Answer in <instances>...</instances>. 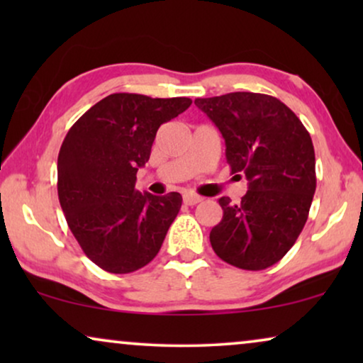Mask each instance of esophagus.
Wrapping results in <instances>:
<instances>
[{
	"label": "esophagus",
	"mask_w": 363,
	"mask_h": 363,
	"mask_svg": "<svg viewBox=\"0 0 363 363\" xmlns=\"http://www.w3.org/2000/svg\"><path fill=\"white\" fill-rule=\"evenodd\" d=\"M201 200H203L201 196L193 195V193H185V195H183V203H185V205H188V206L196 205V203H200Z\"/></svg>",
	"instance_id": "1"
}]
</instances>
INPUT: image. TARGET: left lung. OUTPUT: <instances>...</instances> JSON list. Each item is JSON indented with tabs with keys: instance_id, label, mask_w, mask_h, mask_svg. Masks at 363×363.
<instances>
[{
	"instance_id": "1",
	"label": "left lung",
	"mask_w": 363,
	"mask_h": 363,
	"mask_svg": "<svg viewBox=\"0 0 363 363\" xmlns=\"http://www.w3.org/2000/svg\"><path fill=\"white\" fill-rule=\"evenodd\" d=\"M195 104L225 138L231 173L247 180L241 203L220 198L223 220L210 233L213 250L240 269H266L291 250L309 216L315 193L309 132L266 94L231 92Z\"/></svg>"
}]
</instances>
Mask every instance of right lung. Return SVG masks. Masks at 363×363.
Wrapping results in <instances>:
<instances>
[{"label": "right lung", "instance_id": "add662e5", "mask_svg": "<svg viewBox=\"0 0 363 363\" xmlns=\"http://www.w3.org/2000/svg\"><path fill=\"white\" fill-rule=\"evenodd\" d=\"M191 99L111 94L71 127L57 157V195L82 251L104 271L127 274L160 251L182 206L177 191H137L157 130Z\"/></svg>", "mask_w": 363, "mask_h": 363}]
</instances>
